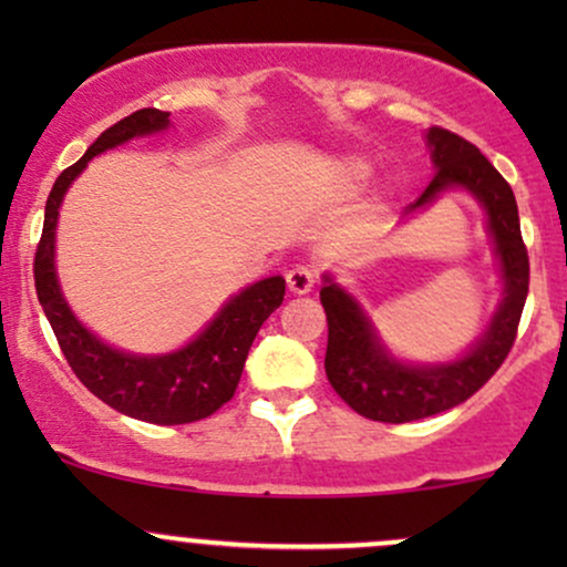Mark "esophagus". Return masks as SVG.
<instances>
[{
    "mask_svg": "<svg viewBox=\"0 0 567 567\" xmlns=\"http://www.w3.org/2000/svg\"><path fill=\"white\" fill-rule=\"evenodd\" d=\"M288 290L292 296H306V292H311L315 288V279L317 275L311 269H306V266H296V269L288 271Z\"/></svg>",
    "mask_w": 567,
    "mask_h": 567,
    "instance_id": "1",
    "label": "esophagus"
}]
</instances>
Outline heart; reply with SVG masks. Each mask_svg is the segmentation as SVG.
<instances>
[{
	"label": "heart",
	"instance_id": "heart-1",
	"mask_svg": "<svg viewBox=\"0 0 567 567\" xmlns=\"http://www.w3.org/2000/svg\"><path fill=\"white\" fill-rule=\"evenodd\" d=\"M368 175H370V167L365 165V162L347 159L341 167V184L347 192H357V188L365 184Z\"/></svg>",
	"mask_w": 567,
	"mask_h": 567
}]
</instances>
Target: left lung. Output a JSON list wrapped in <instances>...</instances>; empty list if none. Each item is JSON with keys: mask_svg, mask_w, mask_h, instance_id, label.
I'll use <instances>...</instances> for the list:
<instances>
[{"mask_svg": "<svg viewBox=\"0 0 567 567\" xmlns=\"http://www.w3.org/2000/svg\"><path fill=\"white\" fill-rule=\"evenodd\" d=\"M426 146L432 152L434 178L413 205L405 207V218L426 210L442 194L461 188L483 205L487 216V234L493 252L501 264L498 309L493 311L485 333L472 343L470 351L451 362L437 365H413L396 360L379 330L370 322L357 298L324 277L320 301L328 315V351L324 373L330 386L351 410L370 421L383 424H408L426 415L451 410L483 389L501 368L517 338L519 315L528 298V250L519 234L517 199L512 186L501 178L474 143L442 127L426 130Z\"/></svg>", "mask_w": 567, "mask_h": 567, "instance_id": "obj_1", "label": "left lung"}]
</instances>
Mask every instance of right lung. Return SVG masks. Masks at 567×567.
Here are the masks:
<instances>
[{
  "label": "right lung",
  "mask_w": 567,
  "mask_h": 567,
  "mask_svg": "<svg viewBox=\"0 0 567 567\" xmlns=\"http://www.w3.org/2000/svg\"><path fill=\"white\" fill-rule=\"evenodd\" d=\"M167 127H171V114L159 109H141L103 130L93 146L84 152V157L58 175L44 205L42 239L34 256L39 303L53 324V333L76 379L97 400L120 413L159 426L207 419L231 400L243 375L247 351L261 324L269 320L271 311L279 309L285 298V279L266 277L231 296L194 341L171 354H130V351L114 349L76 320L55 275V226L61 202L69 186L80 178L87 162L97 154L133 138H143V135L162 133Z\"/></svg>",
  "instance_id": "obj_1"
}]
</instances>
